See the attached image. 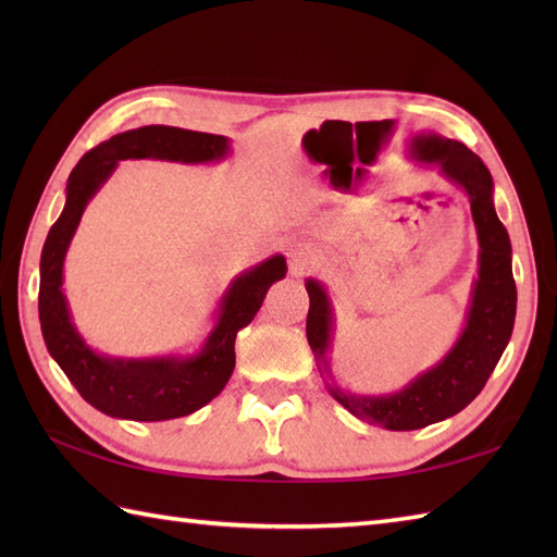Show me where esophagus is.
Segmentation results:
<instances>
[{"label":"esophagus","instance_id":"obj_1","mask_svg":"<svg viewBox=\"0 0 557 557\" xmlns=\"http://www.w3.org/2000/svg\"><path fill=\"white\" fill-rule=\"evenodd\" d=\"M315 268V253L309 244H294L289 248V270L292 275H304Z\"/></svg>","mask_w":557,"mask_h":557}]
</instances>
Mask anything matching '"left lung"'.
Segmentation results:
<instances>
[{"label": "left lung", "mask_w": 557, "mask_h": 557, "mask_svg": "<svg viewBox=\"0 0 557 557\" xmlns=\"http://www.w3.org/2000/svg\"><path fill=\"white\" fill-rule=\"evenodd\" d=\"M407 156L433 164L445 180L467 194L479 236V277L471 287L467 321L455 345L431 369L389 395H354L342 389L330 369L335 313L323 282L306 280L309 318L306 337L321 371L327 393L354 417L383 425L387 431H417L455 417L474 399L500 361L512 337L517 313V287L512 277V244L493 206V176L476 152L459 140L437 134H413Z\"/></svg>", "instance_id": "8db88e82"}]
</instances>
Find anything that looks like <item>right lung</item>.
Instances as JSON below:
<instances>
[{"label":"right lung","instance_id":"obj_1","mask_svg":"<svg viewBox=\"0 0 557 557\" xmlns=\"http://www.w3.org/2000/svg\"><path fill=\"white\" fill-rule=\"evenodd\" d=\"M230 156V138L188 132L176 126H140L116 134L88 150L66 182L62 215L47 234L40 256L38 311L47 351L74 385L81 397L114 419L168 421L188 417L206 407L227 385L234 371V339L253 321L268 289L287 275L285 256L236 275L224 289L215 325L203 347L188 357L168 354L150 359H122L100 354L81 337L71 321L64 294V258L74 239L83 210L122 160H170L184 164L220 162Z\"/></svg>","mask_w":557,"mask_h":557}]
</instances>
